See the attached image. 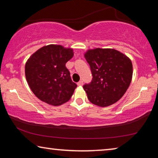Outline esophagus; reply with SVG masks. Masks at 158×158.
I'll list each match as a JSON object with an SVG mask.
<instances>
[{"instance_id": "1", "label": "esophagus", "mask_w": 158, "mask_h": 158, "mask_svg": "<svg viewBox=\"0 0 158 158\" xmlns=\"http://www.w3.org/2000/svg\"><path fill=\"white\" fill-rule=\"evenodd\" d=\"M77 85H79V86H81V85H83V81H79L78 83H77Z\"/></svg>"}]
</instances>
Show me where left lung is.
<instances>
[{
    "instance_id": "left-lung-1",
    "label": "left lung",
    "mask_w": 158,
    "mask_h": 158,
    "mask_svg": "<svg viewBox=\"0 0 158 158\" xmlns=\"http://www.w3.org/2000/svg\"><path fill=\"white\" fill-rule=\"evenodd\" d=\"M93 75L84 89L93 105L101 107L118 101L127 91L132 78V61L114 49H89L84 53Z\"/></svg>"
}]
</instances>
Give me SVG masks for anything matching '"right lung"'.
<instances>
[{"instance_id":"add662e5","label":"right lung","mask_w":158,"mask_h":158,"mask_svg":"<svg viewBox=\"0 0 158 158\" xmlns=\"http://www.w3.org/2000/svg\"><path fill=\"white\" fill-rule=\"evenodd\" d=\"M73 56L72 48L60 44L44 46L31 56L25 65V75L37 98L53 106L63 105L71 98L77 85L65 64Z\"/></svg>"}]
</instances>
